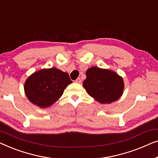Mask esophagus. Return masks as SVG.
Returning <instances> with one entry per match:
<instances>
[{
    "instance_id": "esophagus-1",
    "label": "esophagus",
    "mask_w": 158,
    "mask_h": 158,
    "mask_svg": "<svg viewBox=\"0 0 158 158\" xmlns=\"http://www.w3.org/2000/svg\"><path fill=\"white\" fill-rule=\"evenodd\" d=\"M75 83H81V79L80 77H77V78L75 80Z\"/></svg>"
}]
</instances>
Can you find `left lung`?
<instances>
[{"instance_id": "1", "label": "left lung", "mask_w": 158, "mask_h": 158, "mask_svg": "<svg viewBox=\"0 0 158 158\" xmlns=\"http://www.w3.org/2000/svg\"><path fill=\"white\" fill-rule=\"evenodd\" d=\"M83 87L90 96L101 103H111L123 94V78L114 71L92 67L86 71Z\"/></svg>"}]
</instances>
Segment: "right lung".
I'll return each instance as SVG.
<instances>
[{
    "instance_id": "1",
    "label": "right lung",
    "mask_w": 158,
    "mask_h": 158,
    "mask_svg": "<svg viewBox=\"0 0 158 158\" xmlns=\"http://www.w3.org/2000/svg\"><path fill=\"white\" fill-rule=\"evenodd\" d=\"M72 83L68 73L55 68L42 69L27 79L24 91L32 103L47 108L62 96L67 86Z\"/></svg>"
}]
</instances>
